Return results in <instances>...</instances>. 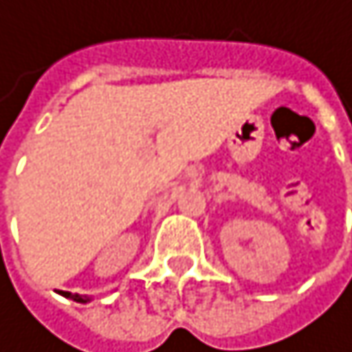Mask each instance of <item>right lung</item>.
Here are the masks:
<instances>
[{"label":"right lung","mask_w":352,"mask_h":352,"mask_svg":"<svg viewBox=\"0 0 352 352\" xmlns=\"http://www.w3.org/2000/svg\"><path fill=\"white\" fill-rule=\"evenodd\" d=\"M63 296H72V294H69V292H65ZM74 300H76V302H88V298H82V296H74Z\"/></svg>","instance_id":"1"}]
</instances>
